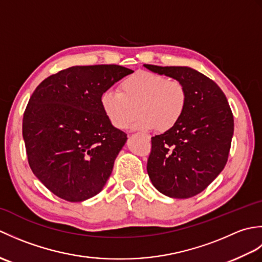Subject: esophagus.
<instances>
[{
	"instance_id": "obj_1",
	"label": "esophagus",
	"mask_w": 262,
	"mask_h": 262,
	"mask_svg": "<svg viewBox=\"0 0 262 262\" xmlns=\"http://www.w3.org/2000/svg\"><path fill=\"white\" fill-rule=\"evenodd\" d=\"M145 137L147 138V140H148V141H149V138H151V136H149L148 134H145Z\"/></svg>"
}]
</instances>
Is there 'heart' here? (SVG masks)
<instances>
[{"instance_id": "heart-1", "label": "heart", "mask_w": 262, "mask_h": 262, "mask_svg": "<svg viewBox=\"0 0 262 262\" xmlns=\"http://www.w3.org/2000/svg\"><path fill=\"white\" fill-rule=\"evenodd\" d=\"M100 104L111 125L124 129L138 111L134 126L141 129L170 130L186 113L188 92L183 83L147 71H137L119 83L118 90L108 89Z\"/></svg>"}]
</instances>
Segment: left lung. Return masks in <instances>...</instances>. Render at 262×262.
<instances>
[{
    "label": "left lung",
    "instance_id": "1",
    "mask_svg": "<svg viewBox=\"0 0 262 262\" xmlns=\"http://www.w3.org/2000/svg\"><path fill=\"white\" fill-rule=\"evenodd\" d=\"M144 66L182 82L188 92L187 109L179 124L151 138L148 177L165 196L193 197L210 185L229 159L234 132L230 104L221 88L196 70Z\"/></svg>",
    "mask_w": 262,
    "mask_h": 262
}]
</instances>
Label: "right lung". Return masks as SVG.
I'll list each match as a JSON object with an SVG mask.
<instances>
[{
  "label": "right lung",
  "instance_id": "1",
  "mask_svg": "<svg viewBox=\"0 0 262 262\" xmlns=\"http://www.w3.org/2000/svg\"><path fill=\"white\" fill-rule=\"evenodd\" d=\"M130 73L114 64L72 66L31 94L22 119L28 163L57 197L76 203L102 190L127 136L105 117L100 96Z\"/></svg>",
  "mask_w": 262,
  "mask_h": 262
}]
</instances>
